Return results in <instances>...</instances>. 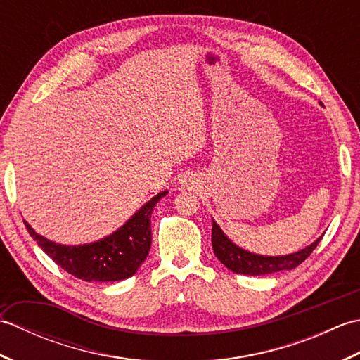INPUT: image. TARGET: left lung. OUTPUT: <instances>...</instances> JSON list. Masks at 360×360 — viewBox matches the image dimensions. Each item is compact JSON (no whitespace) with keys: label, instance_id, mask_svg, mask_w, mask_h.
<instances>
[{"label":"left lung","instance_id":"1","mask_svg":"<svg viewBox=\"0 0 360 360\" xmlns=\"http://www.w3.org/2000/svg\"><path fill=\"white\" fill-rule=\"evenodd\" d=\"M322 238L323 235L312 244H309L308 248L298 250L295 254L281 257H264L252 254V252L236 246V244L227 238L215 221H212V248L217 258L227 269L243 275H266L278 271L294 269V267L302 264L312 254V250L317 248V244Z\"/></svg>","mask_w":360,"mask_h":360}]
</instances>
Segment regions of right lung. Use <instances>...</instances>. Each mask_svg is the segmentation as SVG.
<instances>
[{"label": "right lung", "instance_id": "obj_1", "mask_svg": "<svg viewBox=\"0 0 360 360\" xmlns=\"http://www.w3.org/2000/svg\"><path fill=\"white\" fill-rule=\"evenodd\" d=\"M167 193L165 190L153 196L116 232L96 243L65 246L38 235L26 221L25 226L38 246L68 274L85 281H120L134 275L147 258L151 246V213Z\"/></svg>", "mask_w": 360, "mask_h": 360}]
</instances>
